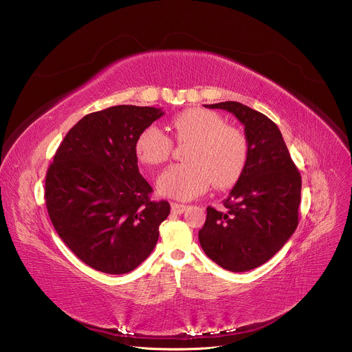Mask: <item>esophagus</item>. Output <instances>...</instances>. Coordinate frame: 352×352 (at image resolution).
Here are the masks:
<instances>
[{
    "label": "esophagus",
    "mask_w": 352,
    "mask_h": 352,
    "mask_svg": "<svg viewBox=\"0 0 352 352\" xmlns=\"http://www.w3.org/2000/svg\"><path fill=\"white\" fill-rule=\"evenodd\" d=\"M188 207L187 206H184V204H178V202H173L171 204V211L174 212V214H182L184 211H186Z\"/></svg>",
    "instance_id": "1"
}]
</instances>
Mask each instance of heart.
Instances as JSON below:
<instances>
[{
    "label": "heart",
    "mask_w": 352,
    "mask_h": 352,
    "mask_svg": "<svg viewBox=\"0 0 352 352\" xmlns=\"http://www.w3.org/2000/svg\"><path fill=\"white\" fill-rule=\"evenodd\" d=\"M178 141H190L184 160L164 170L158 191L175 199H191L206 192L211 182L227 188L243 175L248 162V141L238 128L226 125L223 117L204 108H188L171 121ZM173 141L157 125H148L137 135L134 151L140 162L160 165L168 160Z\"/></svg>",
    "instance_id": "b5f03b06"
}]
</instances>
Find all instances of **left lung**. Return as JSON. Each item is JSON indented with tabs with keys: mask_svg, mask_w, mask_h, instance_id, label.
<instances>
[{
	"mask_svg": "<svg viewBox=\"0 0 352 352\" xmlns=\"http://www.w3.org/2000/svg\"><path fill=\"white\" fill-rule=\"evenodd\" d=\"M204 107L226 109L238 118L250 154L243 175L224 201L226 210L207 208L199 244L224 270L250 271L267 263L297 230L301 174L278 126L267 116L236 101Z\"/></svg>",
	"mask_w": 352,
	"mask_h": 352,
	"instance_id": "left-lung-1",
	"label": "left lung"
}]
</instances>
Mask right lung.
Instances as JSON below:
<instances>
[{
  "label": "right lung",
  "mask_w": 352,
  "mask_h": 352,
  "mask_svg": "<svg viewBox=\"0 0 352 352\" xmlns=\"http://www.w3.org/2000/svg\"><path fill=\"white\" fill-rule=\"evenodd\" d=\"M154 107L116 105L81 118L60 144L45 177L51 223L88 267L126 274L150 255L168 201H151L134 142L162 117Z\"/></svg>",
  "instance_id": "right-lung-1"
}]
</instances>
